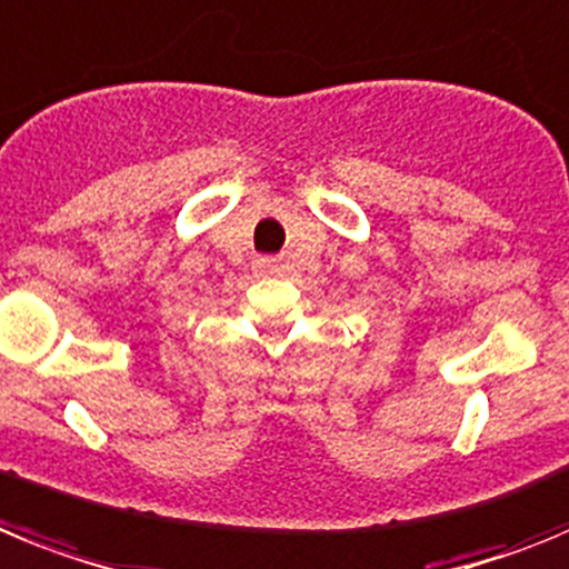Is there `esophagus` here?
<instances>
[{
  "label": "esophagus",
  "mask_w": 569,
  "mask_h": 569,
  "mask_svg": "<svg viewBox=\"0 0 569 569\" xmlns=\"http://www.w3.org/2000/svg\"><path fill=\"white\" fill-rule=\"evenodd\" d=\"M280 271V263L278 260H271V257H257L254 260V274H260V278H271V274H278Z\"/></svg>",
  "instance_id": "esophagus-1"
}]
</instances>
